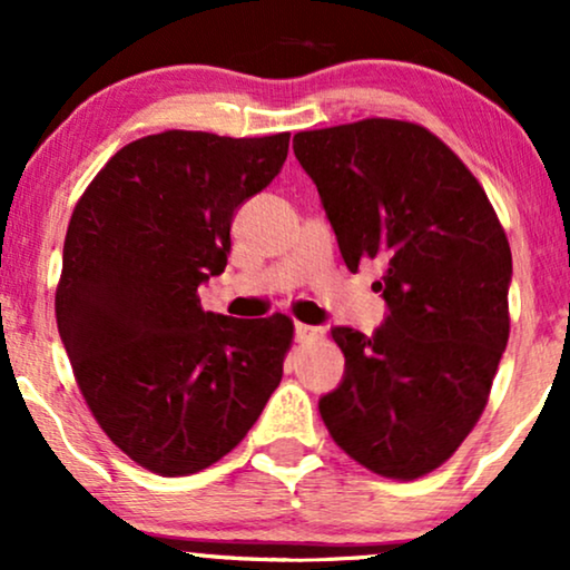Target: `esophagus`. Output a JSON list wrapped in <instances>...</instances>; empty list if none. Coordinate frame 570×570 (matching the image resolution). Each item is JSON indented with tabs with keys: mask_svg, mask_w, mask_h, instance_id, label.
Segmentation results:
<instances>
[{
	"mask_svg": "<svg viewBox=\"0 0 570 570\" xmlns=\"http://www.w3.org/2000/svg\"><path fill=\"white\" fill-rule=\"evenodd\" d=\"M325 338V330L322 327H312V325H296V341L298 343H317Z\"/></svg>",
	"mask_w": 570,
	"mask_h": 570,
	"instance_id": "1",
	"label": "esophagus"
}]
</instances>
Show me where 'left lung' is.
<instances>
[{
	"label": "left lung",
	"instance_id": "obj_1",
	"mask_svg": "<svg viewBox=\"0 0 570 570\" xmlns=\"http://www.w3.org/2000/svg\"><path fill=\"white\" fill-rule=\"evenodd\" d=\"M351 272L381 258L389 317L333 327L346 375L320 399L330 435L372 473L414 481L479 423L510 335V243L470 174L425 126L396 118L298 131Z\"/></svg>",
	"mask_w": 570,
	"mask_h": 570
}]
</instances>
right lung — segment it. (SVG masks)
I'll return each mask as SVG.
<instances>
[{"mask_svg": "<svg viewBox=\"0 0 570 570\" xmlns=\"http://www.w3.org/2000/svg\"><path fill=\"white\" fill-rule=\"evenodd\" d=\"M291 135L160 131L100 168L70 214L55 317L81 396L121 452L189 475L232 452L283 381L285 314L203 312L237 206L262 193Z\"/></svg>", "mask_w": 570, "mask_h": 570, "instance_id": "obj_1", "label": "right lung"}]
</instances>
